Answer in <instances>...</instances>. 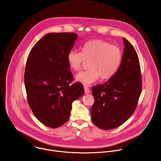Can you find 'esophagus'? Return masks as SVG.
Wrapping results in <instances>:
<instances>
[{
	"instance_id": "34e87169",
	"label": "esophagus",
	"mask_w": 161,
	"mask_h": 161,
	"mask_svg": "<svg viewBox=\"0 0 161 161\" xmlns=\"http://www.w3.org/2000/svg\"><path fill=\"white\" fill-rule=\"evenodd\" d=\"M84 89H85V94H89L90 93V89H89V88L87 86H84Z\"/></svg>"
}]
</instances>
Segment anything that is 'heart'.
<instances>
[{"label": "heart", "instance_id": "1", "mask_svg": "<svg viewBox=\"0 0 161 161\" xmlns=\"http://www.w3.org/2000/svg\"><path fill=\"white\" fill-rule=\"evenodd\" d=\"M122 60V50L117 46L101 40L86 42L81 52L71 50L67 55L70 68L75 72L80 71L86 61H89L88 70L76 75V79L85 85L96 82L99 77L108 80L117 73Z\"/></svg>", "mask_w": 161, "mask_h": 161}]
</instances>
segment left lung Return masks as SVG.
I'll use <instances>...</instances> for the list:
<instances>
[{"label": "left lung", "instance_id": "1", "mask_svg": "<svg viewBox=\"0 0 161 161\" xmlns=\"http://www.w3.org/2000/svg\"><path fill=\"white\" fill-rule=\"evenodd\" d=\"M124 51L117 73L106 83L92 88L94 103L91 109L93 123L109 130L122 125L136 109L142 89L139 58L125 38Z\"/></svg>", "mask_w": 161, "mask_h": 161}]
</instances>
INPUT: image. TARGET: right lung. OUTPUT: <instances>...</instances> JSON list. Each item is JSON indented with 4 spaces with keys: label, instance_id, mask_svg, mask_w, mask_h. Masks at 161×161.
Segmentation results:
<instances>
[{
    "label": "right lung",
    "instance_id": "add662e5",
    "mask_svg": "<svg viewBox=\"0 0 161 161\" xmlns=\"http://www.w3.org/2000/svg\"><path fill=\"white\" fill-rule=\"evenodd\" d=\"M78 35L50 33L42 37L28 56L24 82L28 103L34 116L44 125L56 128L69 119L72 103L85 92L74 80L67 55Z\"/></svg>",
    "mask_w": 161,
    "mask_h": 161
}]
</instances>
